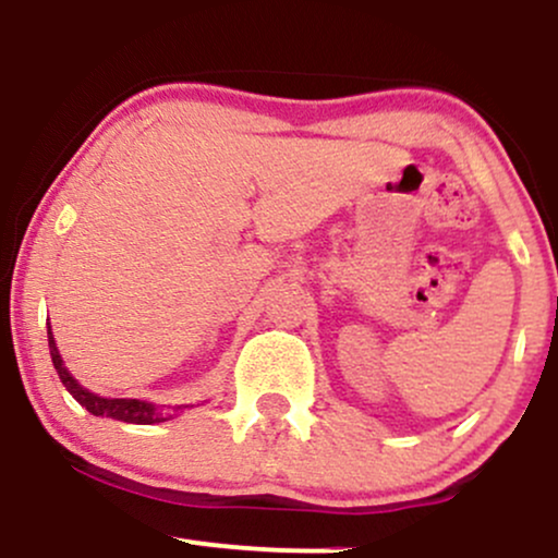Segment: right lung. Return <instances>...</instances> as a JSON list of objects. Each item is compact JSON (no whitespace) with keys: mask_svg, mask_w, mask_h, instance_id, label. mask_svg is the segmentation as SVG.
Here are the masks:
<instances>
[{"mask_svg":"<svg viewBox=\"0 0 558 558\" xmlns=\"http://www.w3.org/2000/svg\"><path fill=\"white\" fill-rule=\"evenodd\" d=\"M49 352H51V363H54V368L59 373V381L64 384V389H68L70 395L90 412V415L114 417V421L137 423V425H150V423L167 421V417H161V412H156L154 404L141 402V399H104L98 395H90L88 389H83V386L70 376V371L64 368L62 357H59V352H57L54 337H51V326H49Z\"/></svg>","mask_w":558,"mask_h":558,"instance_id":"1","label":"right lung"}]
</instances>
